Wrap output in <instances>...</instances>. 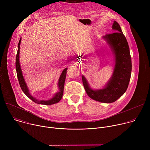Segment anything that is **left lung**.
I'll list each match as a JSON object with an SVG mask.
<instances>
[{
  "instance_id": "8db88e82",
  "label": "left lung",
  "mask_w": 150,
  "mask_h": 150,
  "mask_svg": "<svg viewBox=\"0 0 150 150\" xmlns=\"http://www.w3.org/2000/svg\"><path fill=\"white\" fill-rule=\"evenodd\" d=\"M112 29L115 32L103 37L112 48L115 56V65L111 78L104 88L93 90L89 86L86 78L82 75L83 85L87 95L96 101L105 103L115 102L125 93L132 71L129 45L119 24L115 21Z\"/></svg>"
}]
</instances>
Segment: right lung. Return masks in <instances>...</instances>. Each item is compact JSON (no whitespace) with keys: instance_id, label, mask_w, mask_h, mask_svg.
Wrapping results in <instances>:
<instances>
[{"instance_id":"right-lung-1","label":"right lung","mask_w":150,"mask_h":150,"mask_svg":"<svg viewBox=\"0 0 150 150\" xmlns=\"http://www.w3.org/2000/svg\"><path fill=\"white\" fill-rule=\"evenodd\" d=\"M21 41V37L19 40V41L18 42V52L16 56V62H15V66H16V74H17V77L18 79L20 85V87L22 89L24 93V94L31 100H32L34 102H35L37 104H45V105H52L55 103H57L59 102V101L61 100L63 96V88H64V84H65V78L67 76V71L68 68H65L64 69L58 81V88L59 91L56 93V94L52 97L51 99L48 100H37L33 96L31 95L30 93V91L27 87V85L26 84V82L24 80V76L23 75V72L21 71V68L20 67L19 63V49H20V45Z\"/></svg>"}]
</instances>
